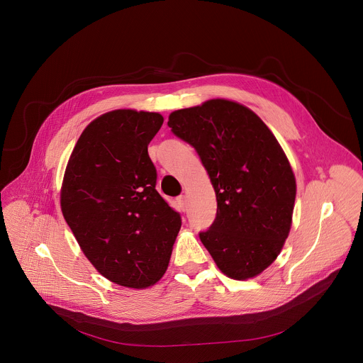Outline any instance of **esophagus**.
Returning a JSON list of instances; mask_svg holds the SVG:
<instances>
[{
	"mask_svg": "<svg viewBox=\"0 0 363 363\" xmlns=\"http://www.w3.org/2000/svg\"><path fill=\"white\" fill-rule=\"evenodd\" d=\"M177 201H178V203H179V208H181L182 211H185V210H186V196H185V195H179V196L177 198Z\"/></svg>",
	"mask_w": 363,
	"mask_h": 363,
	"instance_id": "34e87169",
	"label": "esophagus"
}]
</instances>
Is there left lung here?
Masks as SVG:
<instances>
[{"label": "left lung", "mask_w": 363, "mask_h": 363, "mask_svg": "<svg viewBox=\"0 0 363 363\" xmlns=\"http://www.w3.org/2000/svg\"><path fill=\"white\" fill-rule=\"evenodd\" d=\"M168 126L194 146L217 195V217L199 233L202 244L225 276H258L283 248L296 199L277 139L252 111L224 99L175 111Z\"/></svg>", "instance_id": "1"}]
</instances>
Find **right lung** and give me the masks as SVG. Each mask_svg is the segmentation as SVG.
<instances>
[{
    "instance_id": "1",
    "label": "right lung",
    "mask_w": 363,
    "mask_h": 363,
    "mask_svg": "<svg viewBox=\"0 0 363 363\" xmlns=\"http://www.w3.org/2000/svg\"><path fill=\"white\" fill-rule=\"evenodd\" d=\"M164 118L119 109L80 135L65 172L62 211L82 251L108 280L132 289L167 272L181 216L157 191L147 145Z\"/></svg>"
}]
</instances>
